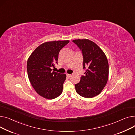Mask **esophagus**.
<instances>
[{
  "label": "esophagus",
  "mask_w": 135,
  "mask_h": 135,
  "mask_svg": "<svg viewBox=\"0 0 135 135\" xmlns=\"http://www.w3.org/2000/svg\"><path fill=\"white\" fill-rule=\"evenodd\" d=\"M66 76H67V77H71V76H72V75H71V74H66Z\"/></svg>",
  "instance_id": "esophagus-1"
}]
</instances>
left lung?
Listing matches in <instances>:
<instances>
[{
	"label": "left lung",
	"instance_id": "8db88e82",
	"mask_svg": "<svg viewBox=\"0 0 135 135\" xmlns=\"http://www.w3.org/2000/svg\"><path fill=\"white\" fill-rule=\"evenodd\" d=\"M73 41L82 51L83 69L86 70L80 82L75 84L76 91L86 98L97 96L104 88L108 78L109 66L106 55L95 43L88 39Z\"/></svg>",
	"mask_w": 135,
	"mask_h": 135
}]
</instances>
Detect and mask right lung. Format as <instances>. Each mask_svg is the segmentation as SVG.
Returning <instances> with one entry per match:
<instances>
[{
	"instance_id": "obj_1",
	"label": "right lung",
	"mask_w": 135,
	"mask_h": 135,
	"mask_svg": "<svg viewBox=\"0 0 135 135\" xmlns=\"http://www.w3.org/2000/svg\"><path fill=\"white\" fill-rule=\"evenodd\" d=\"M69 42V40L46 42L38 46L28 59L29 80L36 92L44 98L53 99L62 92L66 75L52 69L58 64L60 51Z\"/></svg>"
}]
</instances>
